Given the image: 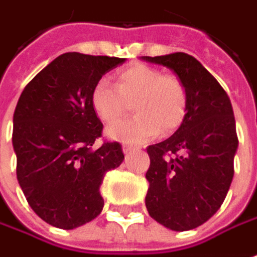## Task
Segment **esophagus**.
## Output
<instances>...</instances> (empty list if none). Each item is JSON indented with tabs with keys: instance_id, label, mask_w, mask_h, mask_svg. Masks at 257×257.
Masks as SVG:
<instances>
[{
	"instance_id": "1",
	"label": "esophagus",
	"mask_w": 257,
	"mask_h": 257,
	"mask_svg": "<svg viewBox=\"0 0 257 257\" xmlns=\"http://www.w3.org/2000/svg\"><path fill=\"white\" fill-rule=\"evenodd\" d=\"M122 150H123V153H125V154H129V153H132V152H135L136 149H135L134 146H128V145H123Z\"/></svg>"
}]
</instances>
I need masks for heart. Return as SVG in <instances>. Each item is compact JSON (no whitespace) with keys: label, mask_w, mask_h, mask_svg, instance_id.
Here are the masks:
<instances>
[{"label":"heart","mask_w":257,"mask_h":257,"mask_svg":"<svg viewBox=\"0 0 257 257\" xmlns=\"http://www.w3.org/2000/svg\"><path fill=\"white\" fill-rule=\"evenodd\" d=\"M91 107L104 123L116 121L132 104L135 115L112 123L107 129L111 139L143 143L159 135L171 134L184 121L188 91L174 73H163L153 66L136 64L116 73L115 86L100 80L91 90Z\"/></svg>","instance_id":"1"}]
</instances>
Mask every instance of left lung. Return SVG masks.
Masks as SVG:
<instances>
[{"instance_id": "1", "label": "left lung", "mask_w": 257, "mask_h": 257, "mask_svg": "<svg viewBox=\"0 0 257 257\" xmlns=\"http://www.w3.org/2000/svg\"><path fill=\"white\" fill-rule=\"evenodd\" d=\"M168 66L184 82L188 108L181 126L146 149L149 214L172 231H188L214 216L234 177L238 149L228 94L196 58L185 53L145 57Z\"/></svg>"}]
</instances>
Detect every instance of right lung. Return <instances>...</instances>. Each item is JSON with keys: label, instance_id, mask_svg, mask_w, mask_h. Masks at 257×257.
<instances>
[{"label": "right lung", "instance_id": "right-lung-1", "mask_svg": "<svg viewBox=\"0 0 257 257\" xmlns=\"http://www.w3.org/2000/svg\"><path fill=\"white\" fill-rule=\"evenodd\" d=\"M123 58L65 53L23 89L14 112L16 178L29 206L57 228L73 229L101 213L100 185L122 163L118 142H104L91 90Z\"/></svg>", "mask_w": 257, "mask_h": 257}]
</instances>
